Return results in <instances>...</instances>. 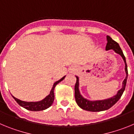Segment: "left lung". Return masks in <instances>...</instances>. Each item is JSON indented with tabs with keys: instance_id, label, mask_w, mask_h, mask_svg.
<instances>
[{
	"instance_id": "1",
	"label": "left lung",
	"mask_w": 134,
	"mask_h": 134,
	"mask_svg": "<svg viewBox=\"0 0 134 134\" xmlns=\"http://www.w3.org/2000/svg\"><path fill=\"white\" fill-rule=\"evenodd\" d=\"M107 43L106 45V50H109V49H113L115 52L117 54H119L124 59V61L125 62V70L126 73V77L124 79L122 83V87L120 90H119L118 93L115 96L112 97L109 99H105V100H89L82 97L80 94V91H79V77H76V82L75 86H74V96H75L76 102L77 103L79 107L81 109L86 111H93V112H97V111H102L107 110L111 108L112 106L115 105L116 103L118 102L119 99H120L121 95H122L124 91H125V85L127 82V76H128V72H127V66L126 64V60H125V57L124 56V53L121 49L120 46L117 43L116 41L112 40L111 37L109 35L107 36Z\"/></svg>"
}]
</instances>
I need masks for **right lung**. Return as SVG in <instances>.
<instances>
[{
  "instance_id": "add662e5",
  "label": "right lung",
  "mask_w": 134,
  "mask_h": 134,
  "mask_svg": "<svg viewBox=\"0 0 134 134\" xmlns=\"http://www.w3.org/2000/svg\"><path fill=\"white\" fill-rule=\"evenodd\" d=\"M65 76L62 78L60 80H58L55 82H54V85H53V87L52 88L50 91V93L48 94L47 97H46L45 99H43V100H40V101H37V102H26V101H23V100H21L19 99H16L15 97L13 96V97L14 98L15 100L16 101V103L21 106V107H24L25 109L27 110H29V111H43V110L49 108L51 105H52L53 102H54V90L55 86H56V85L61 82L62 80H63L64 79Z\"/></svg>"
}]
</instances>
